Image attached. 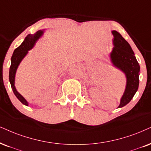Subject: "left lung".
Masks as SVG:
<instances>
[{
	"instance_id": "obj_1",
	"label": "left lung",
	"mask_w": 151,
	"mask_h": 151,
	"mask_svg": "<svg viewBox=\"0 0 151 151\" xmlns=\"http://www.w3.org/2000/svg\"><path fill=\"white\" fill-rule=\"evenodd\" d=\"M111 33L114 47L110 53V59L113 66L123 73L126 78L125 90L118 107L122 108L131 101L138 90L140 66L131 46L120 33L114 30Z\"/></svg>"
}]
</instances>
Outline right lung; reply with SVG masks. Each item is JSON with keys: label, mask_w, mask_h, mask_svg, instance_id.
Segmentation results:
<instances>
[{"label": "right lung", "mask_w": 151, "mask_h": 151, "mask_svg": "<svg viewBox=\"0 0 151 151\" xmlns=\"http://www.w3.org/2000/svg\"><path fill=\"white\" fill-rule=\"evenodd\" d=\"M43 33L44 30H39L33 35H28L25 39H24L23 42L17 48L14 50L12 57H11V65L10 67V71H9V81H10L11 87H12V90L13 92H14V95L16 96V97L24 105L27 106H29V103L25 99V98L21 94L18 92V91L17 90L15 87V85H14V84H15L16 73L20 63L22 62V61L23 60L24 57L27 56L29 50H31L34 47L36 42L43 35Z\"/></svg>", "instance_id": "1"}]
</instances>
